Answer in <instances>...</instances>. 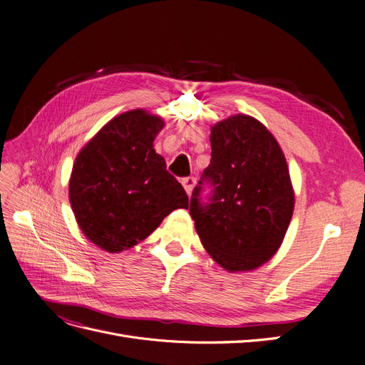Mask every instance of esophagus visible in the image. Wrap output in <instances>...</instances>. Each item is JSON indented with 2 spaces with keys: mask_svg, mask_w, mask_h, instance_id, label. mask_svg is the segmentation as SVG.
<instances>
[{
  "mask_svg": "<svg viewBox=\"0 0 365 365\" xmlns=\"http://www.w3.org/2000/svg\"><path fill=\"white\" fill-rule=\"evenodd\" d=\"M182 185L185 187V191L187 195L192 194V189H194V185H195V179L194 178H186L182 180Z\"/></svg>",
  "mask_w": 365,
  "mask_h": 365,
  "instance_id": "34e87169",
  "label": "esophagus"
}]
</instances>
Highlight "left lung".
I'll return each mask as SVG.
<instances>
[{"label":"left lung","mask_w":365,"mask_h":365,"mask_svg":"<svg viewBox=\"0 0 365 365\" xmlns=\"http://www.w3.org/2000/svg\"><path fill=\"white\" fill-rule=\"evenodd\" d=\"M212 160L194 189L192 219L209 255L230 273L250 272L273 258L288 231L295 194L277 140L249 115H234L210 130ZM202 181L214 195L199 202Z\"/></svg>","instance_id":"left-lung-1"}]
</instances>
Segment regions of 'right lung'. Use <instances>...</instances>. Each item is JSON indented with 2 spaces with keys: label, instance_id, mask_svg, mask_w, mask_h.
<instances>
[{
  "label": "right lung",
  "instance_id": "add662e5",
  "mask_svg": "<svg viewBox=\"0 0 365 365\" xmlns=\"http://www.w3.org/2000/svg\"><path fill=\"white\" fill-rule=\"evenodd\" d=\"M164 120L143 108L125 112L76 156L68 197L86 239L118 253L149 237L165 216L187 209L182 185L153 149Z\"/></svg>",
  "mask_w": 365,
  "mask_h": 365
}]
</instances>
